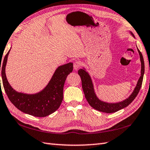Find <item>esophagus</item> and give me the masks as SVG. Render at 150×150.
<instances>
[{
	"label": "esophagus",
	"mask_w": 150,
	"mask_h": 150,
	"mask_svg": "<svg viewBox=\"0 0 150 150\" xmlns=\"http://www.w3.org/2000/svg\"><path fill=\"white\" fill-rule=\"evenodd\" d=\"M81 65V62L79 61H76L74 63V69L75 70H78L79 67H80Z\"/></svg>",
	"instance_id": "obj_1"
}]
</instances>
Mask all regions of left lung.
Masks as SVG:
<instances>
[{"instance_id": "obj_1", "label": "left lung", "mask_w": 150, "mask_h": 150, "mask_svg": "<svg viewBox=\"0 0 150 150\" xmlns=\"http://www.w3.org/2000/svg\"><path fill=\"white\" fill-rule=\"evenodd\" d=\"M137 49L139 53V55H140V59L141 62V77L139 78L137 86H135L134 92H132V94L130 95V96H129L128 98L121 102L117 103H108L99 100L94 92V86H93L91 76H89L87 72H86L85 69H81L79 70L78 74L80 76L81 79L82 88L83 90L85 98L89 103V105H91L93 108L97 110L99 112L108 113V114H110V113H114L119 110H121L126 107V106L130 104V103L134 100V99L137 97L138 93L139 91H140L142 86L143 76H144V59H143L142 53L139 51V49Z\"/></svg>"}]
</instances>
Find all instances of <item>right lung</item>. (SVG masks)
Instances as JSON below:
<instances>
[{
  "label": "right lung",
  "mask_w": 150,
  "mask_h": 150,
  "mask_svg": "<svg viewBox=\"0 0 150 150\" xmlns=\"http://www.w3.org/2000/svg\"><path fill=\"white\" fill-rule=\"evenodd\" d=\"M9 51L10 50L3 60L1 74L3 86L10 101L22 112L35 117H45L54 112L62 102L64 86L67 77L73 70L72 63L59 66L48 85L41 92L27 94L15 91L6 78L5 68Z\"/></svg>",
  "instance_id": "1"
}]
</instances>
